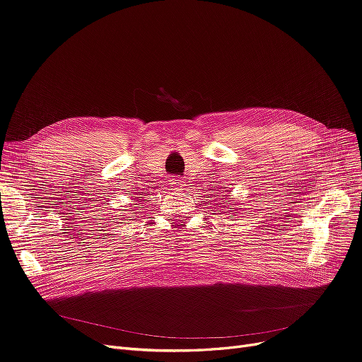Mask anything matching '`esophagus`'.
Here are the masks:
<instances>
[{"mask_svg": "<svg viewBox=\"0 0 362 362\" xmlns=\"http://www.w3.org/2000/svg\"><path fill=\"white\" fill-rule=\"evenodd\" d=\"M170 184H172V187H175V189H180V187H182V181H181L180 178H175V180H172V181H170Z\"/></svg>", "mask_w": 362, "mask_h": 362, "instance_id": "34e87169", "label": "esophagus"}]
</instances>
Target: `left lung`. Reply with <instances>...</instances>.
<instances>
[{
    "mask_svg": "<svg viewBox=\"0 0 362 362\" xmlns=\"http://www.w3.org/2000/svg\"><path fill=\"white\" fill-rule=\"evenodd\" d=\"M231 210H233V208H231ZM234 210H235V208H234Z\"/></svg>",
    "mask_w": 362,
    "mask_h": 362,
    "instance_id": "8db88e82",
    "label": "left lung"
}]
</instances>
